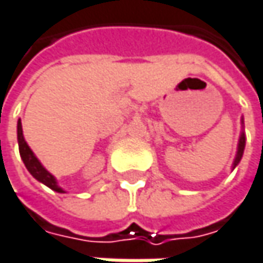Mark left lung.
<instances>
[{
  "mask_svg": "<svg viewBox=\"0 0 263 263\" xmlns=\"http://www.w3.org/2000/svg\"><path fill=\"white\" fill-rule=\"evenodd\" d=\"M241 128L242 131L239 134V140H238V146H237V155H235V159L232 162V170L237 166L242 158V153H244V147H246V134H244V119H241Z\"/></svg>",
  "mask_w": 263,
  "mask_h": 263,
  "instance_id": "obj_1",
  "label": "left lung"
}]
</instances>
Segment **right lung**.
<instances>
[{
  "label": "right lung",
  "instance_id": "right-lung-1",
  "mask_svg": "<svg viewBox=\"0 0 263 263\" xmlns=\"http://www.w3.org/2000/svg\"><path fill=\"white\" fill-rule=\"evenodd\" d=\"M17 143H19V153H21V158H22V161H24L26 170L31 173V176L35 178V180H39L40 183H43V184H46L47 187H50L54 192L65 193V191L58 184L56 177H54L53 174H50V173L43 166V163L40 162L39 158L34 155V152L31 150V147L28 146V143L25 141L21 119L17 120Z\"/></svg>",
  "mask_w": 263,
  "mask_h": 263
}]
</instances>
